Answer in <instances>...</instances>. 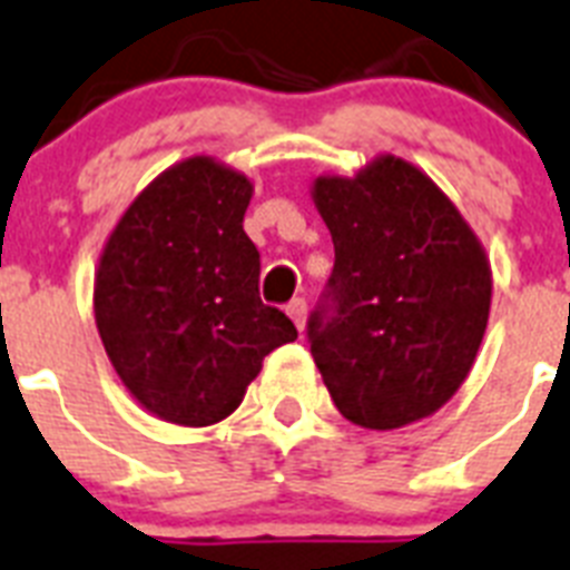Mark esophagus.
<instances>
[{"label": "esophagus", "mask_w": 570, "mask_h": 570, "mask_svg": "<svg viewBox=\"0 0 570 570\" xmlns=\"http://www.w3.org/2000/svg\"><path fill=\"white\" fill-rule=\"evenodd\" d=\"M286 313H289V318L295 322V327H298V331H304V322H307V301L293 298L289 304H286Z\"/></svg>", "instance_id": "esophagus-1"}]
</instances>
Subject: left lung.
Instances as JSON below:
<instances>
[{
  "instance_id": "obj_1",
  "label": "left lung",
  "mask_w": 570,
  "mask_h": 570,
  "mask_svg": "<svg viewBox=\"0 0 570 570\" xmlns=\"http://www.w3.org/2000/svg\"><path fill=\"white\" fill-rule=\"evenodd\" d=\"M333 272L307 322L322 381L360 428L395 430L445 406L483 342L492 269L451 198L401 157L313 184Z\"/></svg>"
}]
</instances>
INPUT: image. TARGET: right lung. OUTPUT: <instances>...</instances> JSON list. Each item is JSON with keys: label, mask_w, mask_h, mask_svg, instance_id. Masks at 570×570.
I'll return each instance as SVG.
<instances>
[{"label": "right lung", "mask_w": 570, "mask_h": 570, "mask_svg": "<svg viewBox=\"0 0 570 570\" xmlns=\"http://www.w3.org/2000/svg\"><path fill=\"white\" fill-rule=\"evenodd\" d=\"M252 193L230 166L187 157L134 198L105 243L96 327L125 390L157 419H228L263 357L298 340L261 301V252L243 230Z\"/></svg>", "instance_id": "right-lung-1"}]
</instances>
